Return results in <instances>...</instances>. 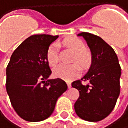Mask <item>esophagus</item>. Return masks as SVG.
Wrapping results in <instances>:
<instances>
[{"label":"esophagus","mask_w":128,"mask_h":128,"mask_svg":"<svg viewBox=\"0 0 128 128\" xmlns=\"http://www.w3.org/2000/svg\"><path fill=\"white\" fill-rule=\"evenodd\" d=\"M67 84H68V88H71V83H70V82H67Z\"/></svg>","instance_id":"34e87169"}]
</instances>
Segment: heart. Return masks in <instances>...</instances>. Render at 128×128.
<instances>
[{"instance_id":"1","label":"heart","mask_w":128,"mask_h":128,"mask_svg":"<svg viewBox=\"0 0 128 128\" xmlns=\"http://www.w3.org/2000/svg\"><path fill=\"white\" fill-rule=\"evenodd\" d=\"M62 43L75 52L73 59L74 61L78 62L83 67L88 65L91 60L90 54L88 52L83 50L85 46L81 40L76 37H69L64 40ZM46 59L48 64L52 67L58 63V44L57 42L52 43L48 47L46 52ZM80 67L78 64H72L70 65L60 64L54 69L53 74L56 77L70 81L76 78L80 74Z\"/></svg>"}]
</instances>
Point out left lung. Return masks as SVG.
<instances>
[{
    "instance_id": "8db88e82",
    "label": "left lung",
    "mask_w": 128,
    "mask_h": 128,
    "mask_svg": "<svg viewBox=\"0 0 128 128\" xmlns=\"http://www.w3.org/2000/svg\"><path fill=\"white\" fill-rule=\"evenodd\" d=\"M92 53V64L86 74L72 82L80 92L74 104L76 115L83 120L99 122L114 109L120 94L121 67L114 49L100 36L82 32ZM88 81L87 85L82 81Z\"/></svg>"
}]
</instances>
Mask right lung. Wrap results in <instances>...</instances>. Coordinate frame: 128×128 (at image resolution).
Segmentation results:
<instances>
[{"label": "right lung", "mask_w": 128, "mask_h": 128, "mask_svg": "<svg viewBox=\"0 0 128 128\" xmlns=\"http://www.w3.org/2000/svg\"><path fill=\"white\" fill-rule=\"evenodd\" d=\"M58 37L29 36L13 52L6 67V92L16 113L26 121L36 122L48 118L58 98L68 89L61 79L48 80L52 71L46 52Z\"/></svg>", "instance_id": "1"}]
</instances>
